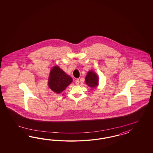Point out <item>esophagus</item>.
<instances>
[{"label": "esophagus", "mask_w": 153, "mask_h": 153, "mask_svg": "<svg viewBox=\"0 0 153 153\" xmlns=\"http://www.w3.org/2000/svg\"><path fill=\"white\" fill-rule=\"evenodd\" d=\"M75 83H76V85H79V79H77L76 80Z\"/></svg>", "instance_id": "esophagus-1"}]
</instances>
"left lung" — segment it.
<instances>
[{
  "label": "left lung",
  "instance_id": "left-lung-1",
  "mask_svg": "<svg viewBox=\"0 0 153 153\" xmlns=\"http://www.w3.org/2000/svg\"><path fill=\"white\" fill-rule=\"evenodd\" d=\"M98 77L93 71L88 72L85 79V82L90 88H94L98 85Z\"/></svg>",
  "mask_w": 153,
  "mask_h": 153
}]
</instances>
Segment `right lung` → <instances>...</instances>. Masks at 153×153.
<instances>
[{
    "label": "right lung",
    "instance_id": "obj_1",
    "mask_svg": "<svg viewBox=\"0 0 153 153\" xmlns=\"http://www.w3.org/2000/svg\"><path fill=\"white\" fill-rule=\"evenodd\" d=\"M72 79L58 66L54 67L51 71L48 85L50 88L55 93L62 92L70 83Z\"/></svg>",
    "mask_w": 153,
    "mask_h": 153
}]
</instances>
